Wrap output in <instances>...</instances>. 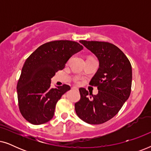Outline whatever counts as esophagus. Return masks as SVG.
<instances>
[{"label":"esophagus","instance_id":"1","mask_svg":"<svg viewBox=\"0 0 151 151\" xmlns=\"http://www.w3.org/2000/svg\"><path fill=\"white\" fill-rule=\"evenodd\" d=\"M73 89H76V90H78V87H76V86H73V87H72Z\"/></svg>","mask_w":151,"mask_h":151}]
</instances>
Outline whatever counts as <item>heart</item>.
Masks as SVG:
<instances>
[{"label":"heart","mask_w":151,"mask_h":151,"mask_svg":"<svg viewBox=\"0 0 151 151\" xmlns=\"http://www.w3.org/2000/svg\"><path fill=\"white\" fill-rule=\"evenodd\" d=\"M76 82H79V80H78V79H76Z\"/></svg>","instance_id":"heart-1"}]
</instances>
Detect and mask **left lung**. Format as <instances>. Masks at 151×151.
Instances as JSON below:
<instances>
[{
    "label": "left lung",
    "mask_w": 151,
    "mask_h": 151,
    "mask_svg": "<svg viewBox=\"0 0 151 151\" xmlns=\"http://www.w3.org/2000/svg\"><path fill=\"white\" fill-rule=\"evenodd\" d=\"M80 42L99 60L98 71L89 83L98 87V93L93 95L84 88H80V100L75 104L76 112L85 122L100 124L113 118L129 98L131 65L124 53L111 43L86 40Z\"/></svg>",
    "instance_id": "obj_1"
}]
</instances>
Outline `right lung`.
I'll list each match as a JSON object with an SVG mask.
<instances>
[{
  "label": "right lung",
  "mask_w": 151,
  "mask_h": 151,
  "mask_svg": "<svg viewBox=\"0 0 151 151\" xmlns=\"http://www.w3.org/2000/svg\"><path fill=\"white\" fill-rule=\"evenodd\" d=\"M82 49L77 42L55 40L41 45L27 58L16 87L20 113L27 121L39 125L53 118L57 102L71 87L51 88V79Z\"/></svg>",
  "instance_id": "obj_1"
}]
</instances>
